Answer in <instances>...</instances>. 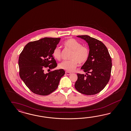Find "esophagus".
<instances>
[{
    "instance_id": "1",
    "label": "esophagus",
    "mask_w": 131,
    "mask_h": 131,
    "mask_svg": "<svg viewBox=\"0 0 131 131\" xmlns=\"http://www.w3.org/2000/svg\"><path fill=\"white\" fill-rule=\"evenodd\" d=\"M65 73H66V74H67V75H71V72H68V71H66V72H65Z\"/></svg>"
}]
</instances>
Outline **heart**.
Instances as JSON below:
<instances>
[{
  "label": "heart",
  "mask_w": 131,
  "mask_h": 131,
  "mask_svg": "<svg viewBox=\"0 0 131 131\" xmlns=\"http://www.w3.org/2000/svg\"><path fill=\"white\" fill-rule=\"evenodd\" d=\"M64 46L72 51L70 57V60L64 61L59 64V68L68 72L74 71L78 66L85 63L88 59L89 51L88 48L82 46L81 43L73 38H69L63 43ZM52 55L56 60H60L61 59V52L58 47L53 51Z\"/></svg>",
  "instance_id": "b5f03b06"
}]
</instances>
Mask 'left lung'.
Instances as JSON below:
<instances>
[{
  "label": "left lung",
  "instance_id": "8db88e82",
  "mask_svg": "<svg viewBox=\"0 0 131 131\" xmlns=\"http://www.w3.org/2000/svg\"><path fill=\"white\" fill-rule=\"evenodd\" d=\"M86 41L89 56L81 69L86 74L77 73L76 89L86 95H93L102 91L108 83L111 73V59L107 48L102 42L87 35L77 36Z\"/></svg>",
  "mask_w": 131,
  "mask_h": 131
}]
</instances>
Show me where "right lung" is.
Masks as SVG:
<instances>
[{
    "label": "right lung",
    "mask_w": 131,
    "mask_h": 131,
    "mask_svg": "<svg viewBox=\"0 0 131 131\" xmlns=\"http://www.w3.org/2000/svg\"><path fill=\"white\" fill-rule=\"evenodd\" d=\"M60 38L45 37L28 43L19 58L20 76L25 85L34 93L41 95H49L59 86L60 78L64 75L62 69L46 73L48 70L57 67L52 55L54 49Z\"/></svg>",
    "instance_id": "add662e5"
}]
</instances>
